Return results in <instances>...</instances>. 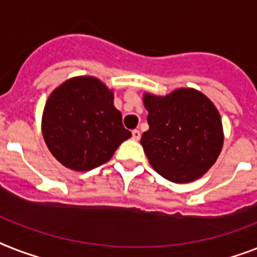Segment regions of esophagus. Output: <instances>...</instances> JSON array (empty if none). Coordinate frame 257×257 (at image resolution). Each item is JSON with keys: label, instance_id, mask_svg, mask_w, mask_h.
I'll return each mask as SVG.
<instances>
[{"label": "esophagus", "instance_id": "esophagus-1", "mask_svg": "<svg viewBox=\"0 0 257 257\" xmlns=\"http://www.w3.org/2000/svg\"><path fill=\"white\" fill-rule=\"evenodd\" d=\"M140 137H141V132H140L139 129H135V131H132V139L133 140L139 141Z\"/></svg>", "mask_w": 257, "mask_h": 257}]
</instances>
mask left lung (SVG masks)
<instances>
[{
  "instance_id": "obj_1",
  "label": "left lung",
  "mask_w": 257,
  "mask_h": 257,
  "mask_svg": "<svg viewBox=\"0 0 257 257\" xmlns=\"http://www.w3.org/2000/svg\"><path fill=\"white\" fill-rule=\"evenodd\" d=\"M149 131L141 145L152 168L164 178L186 183L202 177L220 154L223 126L211 100L193 88L166 96L144 93Z\"/></svg>"
}]
</instances>
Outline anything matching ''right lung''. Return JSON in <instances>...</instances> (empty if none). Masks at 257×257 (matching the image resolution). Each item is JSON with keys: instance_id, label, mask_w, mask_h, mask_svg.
Here are the masks:
<instances>
[{"instance_id": "obj_1", "label": "right lung", "mask_w": 257, "mask_h": 257, "mask_svg": "<svg viewBox=\"0 0 257 257\" xmlns=\"http://www.w3.org/2000/svg\"><path fill=\"white\" fill-rule=\"evenodd\" d=\"M42 135L54 157L76 172L109 161L132 133L113 105V92L93 76L68 79L54 89L42 116Z\"/></svg>"}]
</instances>
